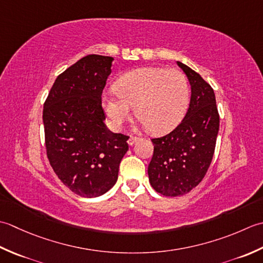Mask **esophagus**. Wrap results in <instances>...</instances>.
<instances>
[{
    "label": "esophagus",
    "instance_id": "34e87169",
    "mask_svg": "<svg viewBox=\"0 0 263 263\" xmlns=\"http://www.w3.org/2000/svg\"><path fill=\"white\" fill-rule=\"evenodd\" d=\"M138 137H134V136H130L129 138H128V145L129 146H133L134 144H135L137 141H138Z\"/></svg>",
    "mask_w": 263,
    "mask_h": 263
}]
</instances>
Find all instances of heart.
<instances>
[{
    "mask_svg": "<svg viewBox=\"0 0 263 263\" xmlns=\"http://www.w3.org/2000/svg\"><path fill=\"white\" fill-rule=\"evenodd\" d=\"M116 92L102 96L103 108L114 128L135 116L151 134L173 130L183 120L191 100V88L178 69L145 67L117 79Z\"/></svg>",
    "mask_w": 263,
    "mask_h": 263,
    "instance_id": "b5f03b06",
    "label": "heart"
}]
</instances>
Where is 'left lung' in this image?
<instances>
[{
	"mask_svg": "<svg viewBox=\"0 0 263 263\" xmlns=\"http://www.w3.org/2000/svg\"><path fill=\"white\" fill-rule=\"evenodd\" d=\"M191 85L189 110L168 135L153 138L148 180L164 196H180L204 178L210 167L219 132V114L212 87L199 73L177 61Z\"/></svg>",
	"mask_w": 263,
	"mask_h": 263,
	"instance_id": "left-lung-1",
	"label": "left lung"
}]
</instances>
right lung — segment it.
<instances>
[{"mask_svg": "<svg viewBox=\"0 0 263 263\" xmlns=\"http://www.w3.org/2000/svg\"><path fill=\"white\" fill-rule=\"evenodd\" d=\"M114 58L89 54L59 74L43 110L49 161L74 194L98 197L114 187L128 151L122 134L106 128L101 95Z\"/></svg>", "mask_w": 263, "mask_h": 263, "instance_id": "right-lung-1", "label": "right lung"}]
</instances>
